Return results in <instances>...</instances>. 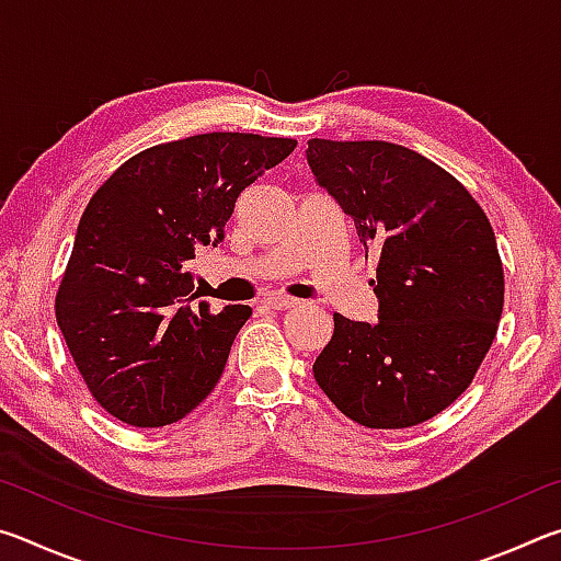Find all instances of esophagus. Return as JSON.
<instances>
[{"label":"esophagus","mask_w":561,"mask_h":561,"mask_svg":"<svg viewBox=\"0 0 561 561\" xmlns=\"http://www.w3.org/2000/svg\"><path fill=\"white\" fill-rule=\"evenodd\" d=\"M262 304H264V307H270V309L284 311V309H291V307H297L299 299L284 297V294H270V297H264V299H262Z\"/></svg>","instance_id":"34e87169"}]
</instances>
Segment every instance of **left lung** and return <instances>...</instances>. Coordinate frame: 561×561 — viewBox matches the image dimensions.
Returning a JSON list of instances; mask_svg holds the SVG:
<instances>
[{"label": "left lung", "mask_w": 561, "mask_h": 561, "mask_svg": "<svg viewBox=\"0 0 561 561\" xmlns=\"http://www.w3.org/2000/svg\"><path fill=\"white\" fill-rule=\"evenodd\" d=\"M317 183L376 254L378 321L334 314L314 378L366 428H411L472 383L505 304L495 232L448 170L386 140L311 138Z\"/></svg>", "instance_id": "8db88e82"}]
</instances>
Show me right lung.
Masks as SVG:
<instances>
[{
	"mask_svg": "<svg viewBox=\"0 0 561 561\" xmlns=\"http://www.w3.org/2000/svg\"><path fill=\"white\" fill-rule=\"evenodd\" d=\"M297 140L203 133L126 160L81 215L56 321L101 408L160 428L201 405L252 309L195 301V250L222 242L237 197Z\"/></svg>",
	"mask_w": 561,
	"mask_h": 561,
	"instance_id": "obj_1",
	"label": "right lung"
}]
</instances>
